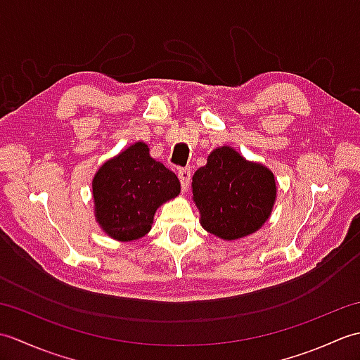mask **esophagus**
Returning <instances> with one entry per match:
<instances>
[{
  "label": "esophagus",
  "instance_id": "1",
  "mask_svg": "<svg viewBox=\"0 0 360 360\" xmlns=\"http://www.w3.org/2000/svg\"><path fill=\"white\" fill-rule=\"evenodd\" d=\"M178 178L181 181L182 190H184V192H186V190L190 186V168H181V170L178 172Z\"/></svg>",
  "mask_w": 360,
  "mask_h": 360
}]
</instances>
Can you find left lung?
Returning a JSON list of instances; mask_svg holds the SVG:
<instances>
[{"label":"left lung","instance_id":"8db88e82","mask_svg":"<svg viewBox=\"0 0 360 360\" xmlns=\"http://www.w3.org/2000/svg\"><path fill=\"white\" fill-rule=\"evenodd\" d=\"M201 226L218 238L232 241L257 232L271 217L277 184L263 164L250 162L227 147L213 150L192 182Z\"/></svg>","mask_w":360,"mask_h":360}]
</instances>
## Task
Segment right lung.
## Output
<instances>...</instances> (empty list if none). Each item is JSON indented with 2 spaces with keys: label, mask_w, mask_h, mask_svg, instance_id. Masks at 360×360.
<instances>
[{
  "label": "right lung",
  "mask_w": 360,
  "mask_h": 360,
  "mask_svg": "<svg viewBox=\"0 0 360 360\" xmlns=\"http://www.w3.org/2000/svg\"><path fill=\"white\" fill-rule=\"evenodd\" d=\"M178 176L136 142L106 160L93 179L94 213L102 231L117 241L150 232L158 207L179 195Z\"/></svg>",
  "instance_id": "right-lung-1"
}]
</instances>
